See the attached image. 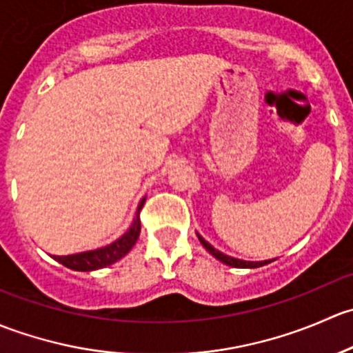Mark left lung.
Listing matches in <instances>:
<instances>
[{"label": "left lung", "instance_id": "1", "mask_svg": "<svg viewBox=\"0 0 353 353\" xmlns=\"http://www.w3.org/2000/svg\"><path fill=\"white\" fill-rule=\"evenodd\" d=\"M198 239H199V243L205 245L206 251H210V254H213L216 259H220L222 263H225V265L234 266V268H259V266H265V265H268V263L273 261V259H268V261H243V259L230 258V256L223 254V252H220L219 249L213 248V245L210 243H206V241L203 239L199 234H198Z\"/></svg>", "mask_w": 353, "mask_h": 353}]
</instances>
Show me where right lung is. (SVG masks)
I'll return each instance as SVG.
<instances>
[{"label": "right lung", "instance_id": "1", "mask_svg": "<svg viewBox=\"0 0 353 353\" xmlns=\"http://www.w3.org/2000/svg\"><path fill=\"white\" fill-rule=\"evenodd\" d=\"M145 205V198L141 199L140 205H138L137 216H134L133 223L128 229V232L123 237H119L117 241H114L112 244L105 245V248L95 249V251H87V252H78V254H70V256H54L56 261H59L61 265H65L66 268L77 270V272H92V270L104 268V266L112 265L117 259H121L123 256H126L131 251L134 244H137L138 237H140L141 230V222H140V212Z\"/></svg>", "mask_w": 353, "mask_h": 353}]
</instances>
